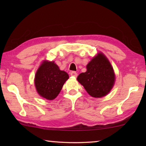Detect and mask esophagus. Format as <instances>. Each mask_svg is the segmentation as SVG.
I'll list each match as a JSON object with an SVG mask.
<instances>
[{"instance_id": "esophagus-1", "label": "esophagus", "mask_w": 146, "mask_h": 146, "mask_svg": "<svg viewBox=\"0 0 146 146\" xmlns=\"http://www.w3.org/2000/svg\"><path fill=\"white\" fill-rule=\"evenodd\" d=\"M70 74H71V75L73 76H75V77L77 76V73H76V71H71Z\"/></svg>"}]
</instances>
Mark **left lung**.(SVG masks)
<instances>
[{
	"instance_id": "8db88e82",
	"label": "left lung",
	"mask_w": 146,
	"mask_h": 146,
	"mask_svg": "<svg viewBox=\"0 0 146 146\" xmlns=\"http://www.w3.org/2000/svg\"><path fill=\"white\" fill-rule=\"evenodd\" d=\"M87 71L78 76L77 80L91 97H104L113 87L115 75L113 67L102 53L91 59L88 64Z\"/></svg>"
}]
</instances>
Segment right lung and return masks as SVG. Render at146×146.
Masks as SVG:
<instances>
[{
	"label": "right lung",
	"mask_w": 146,
	"mask_h": 146,
	"mask_svg": "<svg viewBox=\"0 0 146 146\" xmlns=\"http://www.w3.org/2000/svg\"><path fill=\"white\" fill-rule=\"evenodd\" d=\"M68 78V74L54 62L44 60L35 76V86L39 95L51 100L57 97Z\"/></svg>",
	"instance_id": "right-lung-1"
}]
</instances>
